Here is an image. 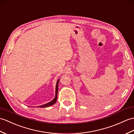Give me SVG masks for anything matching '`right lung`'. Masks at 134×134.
Listing matches in <instances>:
<instances>
[{"label":"right lung","instance_id":"add662e5","mask_svg":"<svg viewBox=\"0 0 134 134\" xmlns=\"http://www.w3.org/2000/svg\"><path fill=\"white\" fill-rule=\"evenodd\" d=\"M59 80H60V79L58 80L57 82V84H56L55 96V98H54V99H53V100H51V102H49L47 103H46V104H44L39 105V106H38V107H40V108L48 107H49V106H51V105H54V104L56 102H57V100L58 92V84H59Z\"/></svg>","mask_w":134,"mask_h":134}]
</instances>
